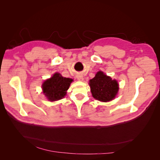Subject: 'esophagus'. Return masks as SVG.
Segmentation results:
<instances>
[{
    "label": "esophagus",
    "instance_id": "esophagus-1",
    "mask_svg": "<svg viewBox=\"0 0 160 160\" xmlns=\"http://www.w3.org/2000/svg\"><path fill=\"white\" fill-rule=\"evenodd\" d=\"M77 79H78L79 81H83V75H77Z\"/></svg>",
    "mask_w": 160,
    "mask_h": 160
}]
</instances>
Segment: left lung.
<instances>
[{
    "label": "left lung",
    "instance_id": "8db88e82",
    "mask_svg": "<svg viewBox=\"0 0 160 160\" xmlns=\"http://www.w3.org/2000/svg\"><path fill=\"white\" fill-rule=\"evenodd\" d=\"M89 84L92 96L103 102L113 100L119 91L118 81L106 75L102 71L97 72L94 78L89 81Z\"/></svg>",
    "mask_w": 160,
    "mask_h": 160
}]
</instances>
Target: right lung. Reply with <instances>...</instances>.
I'll use <instances>...</instances> for the list:
<instances>
[{
  "label": "right lung",
  "mask_w": 160,
  "mask_h": 160,
  "mask_svg": "<svg viewBox=\"0 0 160 160\" xmlns=\"http://www.w3.org/2000/svg\"><path fill=\"white\" fill-rule=\"evenodd\" d=\"M71 78L63 77L59 72H56L50 79L43 82L42 89L46 98L51 101L61 99L67 94L72 81Z\"/></svg>",
  "instance_id": "obj_1"
}]
</instances>
